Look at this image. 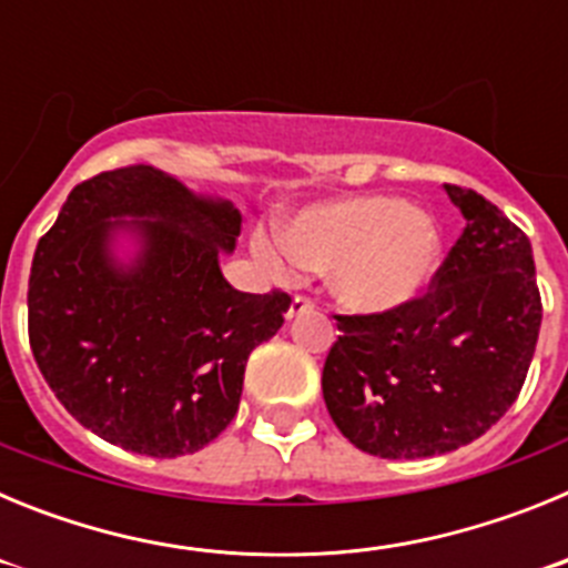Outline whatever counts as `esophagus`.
Listing matches in <instances>:
<instances>
[{"label": "esophagus", "instance_id": "1", "mask_svg": "<svg viewBox=\"0 0 568 568\" xmlns=\"http://www.w3.org/2000/svg\"><path fill=\"white\" fill-rule=\"evenodd\" d=\"M310 310H315V301L307 298V295H295L293 304H290L287 310V318H295V315L301 313H310Z\"/></svg>", "mask_w": 568, "mask_h": 568}]
</instances>
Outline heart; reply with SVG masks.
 I'll list each match as a JSON object with an SVG mask.
<instances>
[{
    "label": "heart",
    "mask_w": 568,
    "mask_h": 568,
    "mask_svg": "<svg viewBox=\"0 0 568 568\" xmlns=\"http://www.w3.org/2000/svg\"><path fill=\"white\" fill-rule=\"evenodd\" d=\"M253 250L270 270H329L341 307L361 315L400 310L440 267L438 224L395 195H353L304 207L287 230H261Z\"/></svg>",
    "instance_id": "obj_1"
}]
</instances>
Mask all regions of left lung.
Here are the masks:
<instances>
[{
    "mask_svg": "<svg viewBox=\"0 0 568 568\" xmlns=\"http://www.w3.org/2000/svg\"><path fill=\"white\" fill-rule=\"evenodd\" d=\"M444 190L466 227L429 290L393 313L333 315L324 404L341 435L378 458H433L480 438L515 404L538 344L526 233L475 190Z\"/></svg>",
    "mask_w": 568,
    "mask_h": 568,
    "instance_id": "1",
    "label": "left lung"
}]
</instances>
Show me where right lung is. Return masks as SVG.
I'll list each match as a JSON object with an SVG mask.
<instances>
[{"instance_id":"right-lung-1","label":"right lung","mask_w":568,"mask_h":568,"mask_svg":"<svg viewBox=\"0 0 568 568\" xmlns=\"http://www.w3.org/2000/svg\"><path fill=\"white\" fill-rule=\"evenodd\" d=\"M140 247L122 262L115 234ZM241 213L150 168L108 170L70 190L39 239L28 281L30 349L90 433L128 453H199L239 413L244 366L273 338L290 295L239 293L219 267Z\"/></svg>"}]
</instances>
